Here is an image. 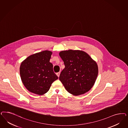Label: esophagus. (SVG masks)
Masks as SVG:
<instances>
[{
	"label": "esophagus",
	"instance_id": "obj_1",
	"mask_svg": "<svg viewBox=\"0 0 128 128\" xmlns=\"http://www.w3.org/2000/svg\"><path fill=\"white\" fill-rule=\"evenodd\" d=\"M56 74L57 75V76H58V77H59V76H60V72H58V73H56Z\"/></svg>",
	"mask_w": 128,
	"mask_h": 128
}]
</instances>
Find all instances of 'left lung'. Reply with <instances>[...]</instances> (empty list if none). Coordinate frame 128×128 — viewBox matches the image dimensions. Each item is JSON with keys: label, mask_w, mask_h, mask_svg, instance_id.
I'll list each match as a JSON object with an SVG mask.
<instances>
[{"label": "left lung", "mask_w": 128, "mask_h": 128, "mask_svg": "<svg viewBox=\"0 0 128 128\" xmlns=\"http://www.w3.org/2000/svg\"><path fill=\"white\" fill-rule=\"evenodd\" d=\"M59 56L65 66L59 80L66 90L75 96L90 90L98 77L96 62L87 53L81 50L62 51Z\"/></svg>", "instance_id": "obj_1"}]
</instances>
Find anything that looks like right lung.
<instances>
[{
    "mask_svg": "<svg viewBox=\"0 0 128 128\" xmlns=\"http://www.w3.org/2000/svg\"><path fill=\"white\" fill-rule=\"evenodd\" d=\"M52 54L48 50L43 51L29 56L21 63V80L30 92L43 95L58 79L53 71V66L50 62Z\"/></svg>",
    "mask_w": 128,
    "mask_h": 128,
    "instance_id": "1",
    "label": "right lung"
}]
</instances>
